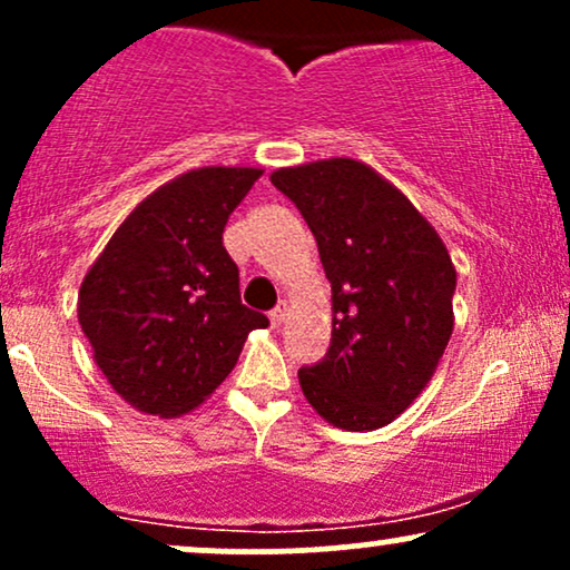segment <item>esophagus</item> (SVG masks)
Returning a JSON list of instances; mask_svg holds the SVG:
<instances>
[{
    "instance_id": "esophagus-1",
    "label": "esophagus",
    "mask_w": 570,
    "mask_h": 570,
    "mask_svg": "<svg viewBox=\"0 0 570 570\" xmlns=\"http://www.w3.org/2000/svg\"><path fill=\"white\" fill-rule=\"evenodd\" d=\"M284 318H286V303H278L271 311V322H273V326H281L284 324Z\"/></svg>"
}]
</instances>
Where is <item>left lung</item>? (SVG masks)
<instances>
[{
	"instance_id": "obj_1",
	"label": "left lung",
	"mask_w": 570,
	"mask_h": 570,
	"mask_svg": "<svg viewBox=\"0 0 570 570\" xmlns=\"http://www.w3.org/2000/svg\"><path fill=\"white\" fill-rule=\"evenodd\" d=\"M332 284V340L299 367L311 407L337 429L391 423L426 389L453 335L455 267L394 185L348 158L281 168Z\"/></svg>"
}]
</instances>
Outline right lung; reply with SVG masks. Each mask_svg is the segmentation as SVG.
Here are the masks:
<instances>
[{
    "mask_svg": "<svg viewBox=\"0 0 570 570\" xmlns=\"http://www.w3.org/2000/svg\"><path fill=\"white\" fill-rule=\"evenodd\" d=\"M257 168H198L155 189L117 227L82 281L77 313L98 370L126 402L171 417L230 375L265 313L240 303L222 244Z\"/></svg>",
    "mask_w": 570,
    "mask_h": 570,
    "instance_id": "1",
    "label": "right lung"
}]
</instances>
